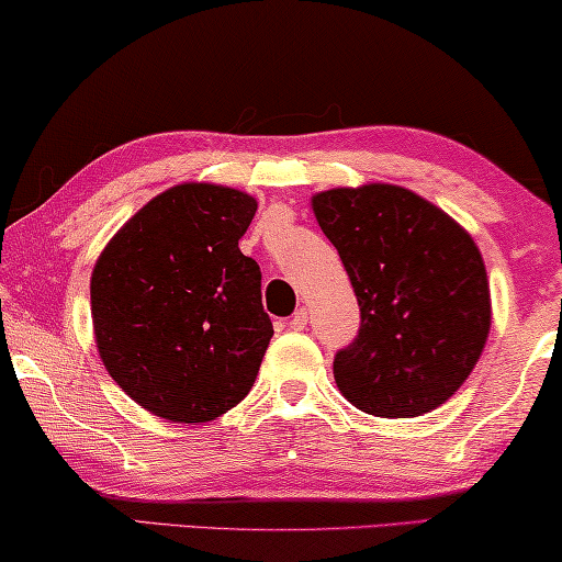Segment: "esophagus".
Segmentation results:
<instances>
[{
	"mask_svg": "<svg viewBox=\"0 0 562 562\" xmlns=\"http://www.w3.org/2000/svg\"><path fill=\"white\" fill-rule=\"evenodd\" d=\"M290 330H305L307 328V310L305 307H300L295 315L290 317Z\"/></svg>",
	"mask_w": 562,
	"mask_h": 562,
	"instance_id": "34e87169",
	"label": "esophagus"
}]
</instances>
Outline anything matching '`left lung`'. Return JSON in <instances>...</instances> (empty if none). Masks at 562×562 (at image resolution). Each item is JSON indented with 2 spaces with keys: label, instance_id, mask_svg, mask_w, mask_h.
Segmentation results:
<instances>
[{
  "label": "left lung",
  "instance_id": "8db88e82",
  "mask_svg": "<svg viewBox=\"0 0 562 562\" xmlns=\"http://www.w3.org/2000/svg\"><path fill=\"white\" fill-rule=\"evenodd\" d=\"M310 204L361 307L358 338L333 361L338 391L383 418L434 412L474 371L492 325L472 234L393 183L328 189Z\"/></svg>",
  "mask_w": 562,
  "mask_h": 562
}]
</instances>
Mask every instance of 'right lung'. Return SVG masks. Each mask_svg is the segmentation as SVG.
<instances>
[{
    "instance_id": "1",
    "label": "right lung",
    "mask_w": 562,
    "mask_h": 562,
    "mask_svg": "<svg viewBox=\"0 0 562 562\" xmlns=\"http://www.w3.org/2000/svg\"><path fill=\"white\" fill-rule=\"evenodd\" d=\"M257 199L220 183L161 191L113 234L90 278L111 379L158 418L204 424L247 396L274 335L262 272L239 252Z\"/></svg>"
}]
</instances>
